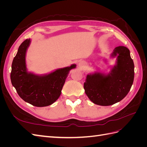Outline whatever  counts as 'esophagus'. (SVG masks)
I'll use <instances>...</instances> for the list:
<instances>
[{"label":"esophagus","instance_id":"esophagus-1","mask_svg":"<svg viewBox=\"0 0 147 147\" xmlns=\"http://www.w3.org/2000/svg\"><path fill=\"white\" fill-rule=\"evenodd\" d=\"M78 65L80 67H82L84 66V63H83V62H80V63H78Z\"/></svg>","mask_w":147,"mask_h":147}]
</instances>
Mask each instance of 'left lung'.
Masks as SVG:
<instances>
[{"label":"left lung","instance_id":"8db88e82","mask_svg":"<svg viewBox=\"0 0 147 147\" xmlns=\"http://www.w3.org/2000/svg\"><path fill=\"white\" fill-rule=\"evenodd\" d=\"M115 57L116 64L109 73L95 72L87 75L84 91L95 104L108 106L117 103L131 90L134 78V64L130 51L126 47H117L110 55L112 58Z\"/></svg>","mask_w":147,"mask_h":147}]
</instances>
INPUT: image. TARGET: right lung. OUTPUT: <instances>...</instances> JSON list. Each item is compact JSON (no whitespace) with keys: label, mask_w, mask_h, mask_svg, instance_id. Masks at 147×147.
<instances>
[{"label":"right lung","mask_w":147,"mask_h":147,"mask_svg":"<svg viewBox=\"0 0 147 147\" xmlns=\"http://www.w3.org/2000/svg\"><path fill=\"white\" fill-rule=\"evenodd\" d=\"M31 42L26 39L19 47L11 65L10 78L12 85L21 98L35 107L50 105L59 98L70 70L76 64L56 69L43 75L29 72L26 56Z\"/></svg>","instance_id":"right-lung-1"}]
</instances>
